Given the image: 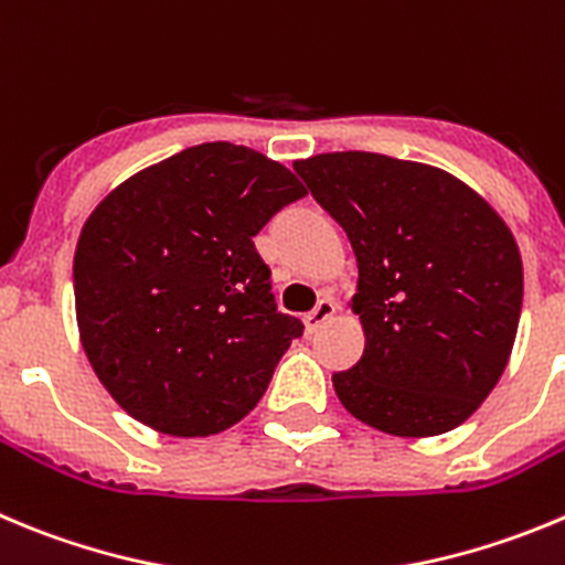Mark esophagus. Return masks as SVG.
Listing matches in <instances>:
<instances>
[{"label":"esophagus","instance_id":"esophagus-1","mask_svg":"<svg viewBox=\"0 0 565 565\" xmlns=\"http://www.w3.org/2000/svg\"><path fill=\"white\" fill-rule=\"evenodd\" d=\"M335 313V302L330 297L319 299L317 308L310 310V313H305V328H308V333H317L319 328H322L324 322H328L330 317Z\"/></svg>","mask_w":565,"mask_h":565}]
</instances>
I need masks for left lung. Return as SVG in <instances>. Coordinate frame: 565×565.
<instances>
[{"label": "left lung", "instance_id": "1", "mask_svg": "<svg viewBox=\"0 0 565 565\" xmlns=\"http://www.w3.org/2000/svg\"><path fill=\"white\" fill-rule=\"evenodd\" d=\"M294 170L359 260V364L335 372L341 406L377 431L437 437L499 384L519 333L524 266L499 212L457 175L341 151Z\"/></svg>", "mask_w": 565, "mask_h": 565}]
</instances>
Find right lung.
Here are the masks:
<instances>
[{"mask_svg": "<svg viewBox=\"0 0 565 565\" xmlns=\"http://www.w3.org/2000/svg\"><path fill=\"white\" fill-rule=\"evenodd\" d=\"M308 190L263 153L193 145L95 206L75 248L81 344L134 420L210 437L243 420L302 335L252 237Z\"/></svg>", "mask_w": 565, "mask_h": 565, "instance_id": "1", "label": "right lung"}]
</instances>
